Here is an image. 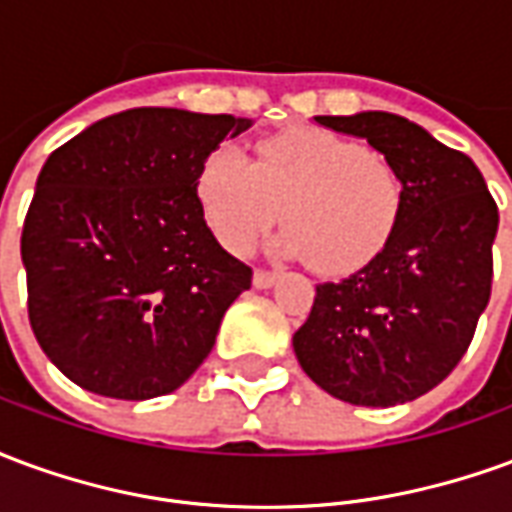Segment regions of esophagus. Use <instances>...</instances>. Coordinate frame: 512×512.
Instances as JSON below:
<instances>
[{
	"instance_id": "obj_1",
	"label": "esophagus",
	"mask_w": 512,
	"mask_h": 512,
	"mask_svg": "<svg viewBox=\"0 0 512 512\" xmlns=\"http://www.w3.org/2000/svg\"><path fill=\"white\" fill-rule=\"evenodd\" d=\"M277 274L274 271H263V268H257L255 271V277H252V282H255V288L257 290H268V288H274L277 285Z\"/></svg>"
}]
</instances>
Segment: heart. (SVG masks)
<instances>
[{
    "label": "heart",
    "mask_w": 512,
    "mask_h": 512,
    "mask_svg": "<svg viewBox=\"0 0 512 512\" xmlns=\"http://www.w3.org/2000/svg\"><path fill=\"white\" fill-rule=\"evenodd\" d=\"M205 222L219 244L246 255L282 213L274 241L285 257L323 274L365 266L384 249L400 216V180L386 158L323 128H288L257 142L255 158L219 147L197 178Z\"/></svg>",
    "instance_id": "heart-1"
}]
</instances>
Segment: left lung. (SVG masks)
I'll return each mask as SVG.
<instances>
[{"label": "left lung", "mask_w": 512, "mask_h": 512, "mask_svg": "<svg viewBox=\"0 0 512 512\" xmlns=\"http://www.w3.org/2000/svg\"><path fill=\"white\" fill-rule=\"evenodd\" d=\"M392 164L400 216L365 268L315 288L293 334L301 370L337 400L389 408L450 376L488 307L499 211L480 169L461 150L392 112L321 115Z\"/></svg>", "instance_id": "obj_1"}]
</instances>
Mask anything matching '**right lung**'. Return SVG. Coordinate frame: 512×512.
<instances>
[{
	"label": "right lung",
	"instance_id": "obj_1",
	"mask_svg": "<svg viewBox=\"0 0 512 512\" xmlns=\"http://www.w3.org/2000/svg\"><path fill=\"white\" fill-rule=\"evenodd\" d=\"M249 126L139 106L87 126L43 164L21 233L29 323L73 384L150 400L211 354L252 268L211 233L197 178Z\"/></svg>",
	"mask_w": 512,
	"mask_h": 512
}]
</instances>
